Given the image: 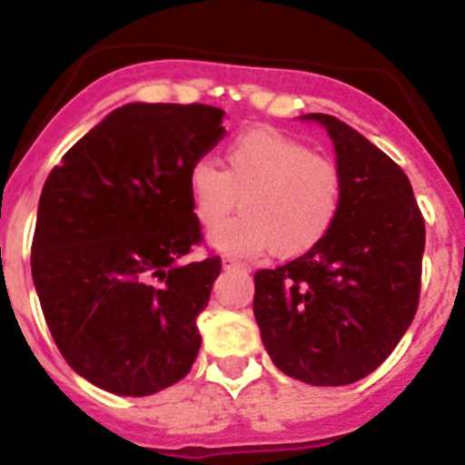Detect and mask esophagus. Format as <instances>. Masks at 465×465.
I'll return each instance as SVG.
<instances>
[{
    "label": "esophagus",
    "instance_id": "1",
    "mask_svg": "<svg viewBox=\"0 0 465 465\" xmlns=\"http://www.w3.org/2000/svg\"><path fill=\"white\" fill-rule=\"evenodd\" d=\"M223 266L228 271H244V263L232 259V256H223Z\"/></svg>",
    "mask_w": 465,
    "mask_h": 465
}]
</instances>
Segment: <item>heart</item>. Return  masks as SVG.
Returning <instances> with one entry per match:
<instances>
[{
	"label": "heart",
	"mask_w": 465,
	"mask_h": 465,
	"mask_svg": "<svg viewBox=\"0 0 465 465\" xmlns=\"http://www.w3.org/2000/svg\"><path fill=\"white\" fill-rule=\"evenodd\" d=\"M194 221L206 230L225 223L242 199L237 221L223 225L211 242L225 254L271 252L295 259L317 250L343 206V177L329 158L273 129L232 136L223 151V170L194 161L187 173Z\"/></svg>",
	"instance_id": "heart-1"
}]
</instances>
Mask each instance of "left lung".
<instances>
[{"label": "left lung", "mask_w": 465, "mask_h": 465, "mask_svg": "<svg viewBox=\"0 0 465 465\" xmlns=\"http://www.w3.org/2000/svg\"><path fill=\"white\" fill-rule=\"evenodd\" d=\"M324 124L343 206L317 250L254 273V317L273 365L292 380L343 386L384 362L420 302L425 218L396 163L331 114Z\"/></svg>", "instance_id": "1"}]
</instances>
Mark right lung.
Masks as SVG:
<instances>
[{"label": "right lung", "instance_id": "1", "mask_svg": "<svg viewBox=\"0 0 465 465\" xmlns=\"http://www.w3.org/2000/svg\"><path fill=\"white\" fill-rule=\"evenodd\" d=\"M213 105L129 103L74 143L38 203L31 271L62 358L91 384L151 396L187 377L221 256L187 194L192 163L223 139Z\"/></svg>", "mask_w": 465, "mask_h": 465}]
</instances>
